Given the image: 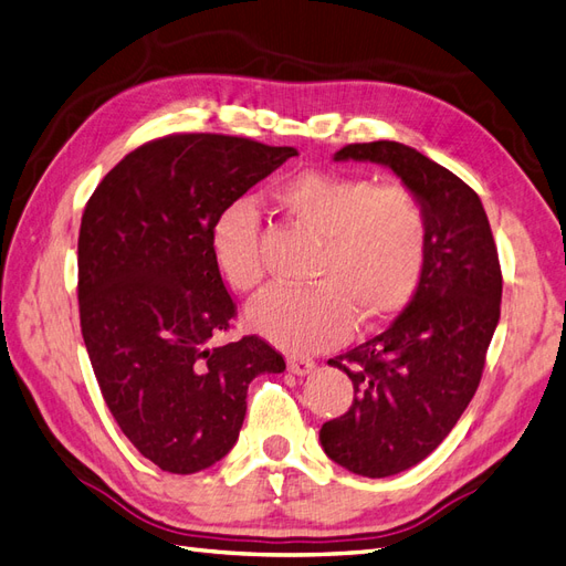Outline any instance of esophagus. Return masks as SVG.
I'll use <instances>...</instances> for the list:
<instances>
[{
	"mask_svg": "<svg viewBox=\"0 0 566 566\" xmlns=\"http://www.w3.org/2000/svg\"><path fill=\"white\" fill-rule=\"evenodd\" d=\"M314 361L312 359H304V357H290L287 359V371L295 374V376H310L314 371Z\"/></svg>",
	"mask_w": 566,
	"mask_h": 566,
	"instance_id": "1",
	"label": "esophagus"
}]
</instances>
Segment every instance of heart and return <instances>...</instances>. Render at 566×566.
<instances>
[{
  "instance_id": "obj_1",
  "label": "heart",
  "mask_w": 566,
  "mask_h": 566,
  "mask_svg": "<svg viewBox=\"0 0 566 566\" xmlns=\"http://www.w3.org/2000/svg\"><path fill=\"white\" fill-rule=\"evenodd\" d=\"M293 223L310 233L314 252L302 287H273L252 304L248 324L290 353H316L353 328L386 324L415 295L429 254V217L402 186L369 178L302 171L273 190ZM211 254L223 283L252 295L264 283L259 219L248 205L221 213Z\"/></svg>"
}]
</instances>
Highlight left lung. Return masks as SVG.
I'll return each mask as SVG.
<instances>
[{"mask_svg":"<svg viewBox=\"0 0 566 566\" xmlns=\"http://www.w3.org/2000/svg\"><path fill=\"white\" fill-rule=\"evenodd\" d=\"M333 159L386 166L429 217V254L402 314L328 359L355 400L321 426V448L357 476L386 479L426 460L464 415L500 321L502 273L481 197L446 166L390 140L347 145Z\"/></svg>","mask_w":566,"mask_h":566,"instance_id":"1","label":"left lung"}]
</instances>
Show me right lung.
I'll return each mask as SVG.
<instances>
[{"label":"right lung","mask_w":566,"mask_h":566,"mask_svg":"<svg viewBox=\"0 0 566 566\" xmlns=\"http://www.w3.org/2000/svg\"><path fill=\"white\" fill-rule=\"evenodd\" d=\"M295 155L248 137L169 135L120 159L85 207L78 302L90 364L120 431L164 471L223 460L252 378L285 371L256 335L213 345L235 302L213 264L211 233Z\"/></svg>","instance_id":"add662e5"}]
</instances>
